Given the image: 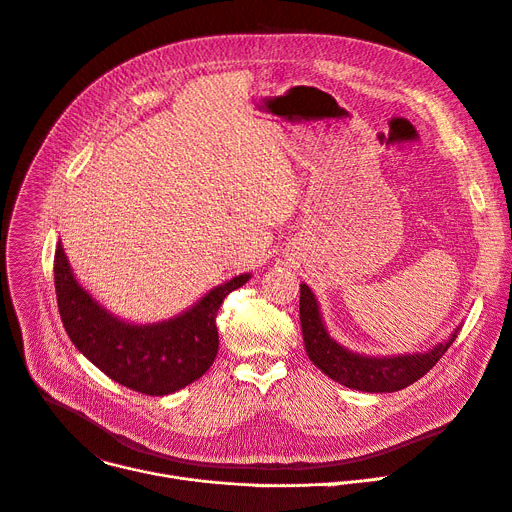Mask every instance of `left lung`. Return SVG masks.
I'll list each match as a JSON object with an SVG mask.
<instances>
[{"label":"left lung","mask_w":512,"mask_h":512,"mask_svg":"<svg viewBox=\"0 0 512 512\" xmlns=\"http://www.w3.org/2000/svg\"><path fill=\"white\" fill-rule=\"evenodd\" d=\"M300 325L306 354H309L315 366L339 385L366 393H393L410 387L445 356L459 333L457 327L449 337V342L438 344L424 354H405L391 358L354 354L329 337L319 313L317 298L306 284H300Z\"/></svg>","instance_id":"obj_1"}]
</instances>
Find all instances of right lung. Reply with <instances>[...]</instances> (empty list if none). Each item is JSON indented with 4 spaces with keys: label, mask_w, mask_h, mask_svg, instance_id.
I'll return each mask as SVG.
<instances>
[{
    "label": "right lung",
    "mask_w": 512,
    "mask_h": 512,
    "mask_svg": "<svg viewBox=\"0 0 512 512\" xmlns=\"http://www.w3.org/2000/svg\"><path fill=\"white\" fill-rule=\"evenodd\" d=\"M53 271L59 315L74 346L115 383L152 397L187 387L212 366L220 304L251 278L243 274L216 286L175 319L133 325L111 315L78 284L61 243Z\"/></svg>",
    "instance_id": "add662e5"
}]
</instances>
